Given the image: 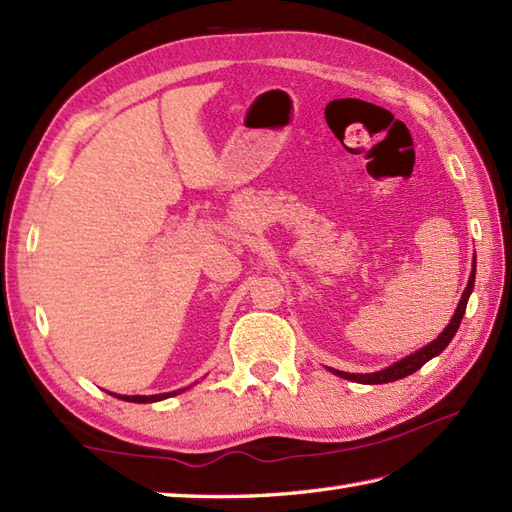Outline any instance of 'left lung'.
Wrapping results in <instances>:
<instances>
[{"instance_id":"obj_1","label":"left lung","mask_w":512,"mask_h":512,"mask_svg":"<svg viewBox=\"0 0 512 512\" xmlns=\"http://www.w3.org/2000/svg\"><path fill=\"white\" fill-rule=\"evenodd\" d=\"M473 286H475V259H473V270H471V277H469V284H466L462 297H460V303H458V310H455V314L451 317L449 325L440 332L438 339H433L429 345L420 347L418 352H413L405 358H400L398 363L389 365L385 369H380V372H372V374H350V372H339V369H330L332 374L341 376L345 380H354V383H363V385H383V383H394V380L398 378H405L413 372H418V369L431 361L433 356L442 354L444 347H447L451 343V339L455 336V332H458L460 323H462V317L466 312V303H469V297L473 292Z\"/></svg>"}]
</instances>
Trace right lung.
<instances>
[{"label":"right lung","instance_id":"1","mask_svg":"<svg viewBox=\"0 0 512 512\" xmlns=\"http://www.w3.org/2000/svg\"><path fill=\"white\" fill-rule=\"evenodd\" d=\"M180 391H184V389L167 391V394H154V396H123V394H112V396L114 398H121V400H127V402H158V400H165V398H171V396H178Z\"/></svg>","mask_w":512,"mask_h":512}]
</instances>
